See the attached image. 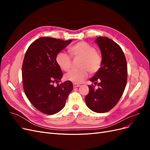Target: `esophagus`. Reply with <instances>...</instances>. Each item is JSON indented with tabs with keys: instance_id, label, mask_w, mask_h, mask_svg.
Wrapping results in <instances>:
<instances>
[{
	"instance_id": "1",
	"label": "esophagus",
	"mask_w": 150,
	"mask_h": 150,
	"mask_svg": "<svg viewBox=\"0 0 150 150\" xmlns=\"http://www.w3.org/2000/svg\"><path fill=\"white\" fill-rule=\"evenodd\" d=\"M80 85L78 84H76V83H73V87L74 88H78V87H79Z\"/></svg>"
}]
</instances>
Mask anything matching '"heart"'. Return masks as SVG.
<instances>
[{
	"mask_svg": "<svg viewBox=\"0 0 150 150\" xmlns=\"http://www.w3.org/2000/svg\"><path fill=\"white\" fill-rule=\"evenodd\" d=\"M72 59H81L78 70H72L65 75V79L74 83L79 84L87 78L89 72L94 74L100 70L103 64V57L96 49L84 41L75 44L69 49ZM57 65L64 71H69L72 66V59L69 54L64 52H59L56 57Z\"/></svg>",
	"mask_w": 150,
	"mask_h": 150,
	"instance_id": "1",
	"label": "heart"
}]
</instances>
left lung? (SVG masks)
Wrapping results in <instances>:
<instances>
[{
	"instance_id": "1",
	"label": "left lung",
	"mask_w": 150,
	"mask_h": 150,
	"mask_svg": "<svg viewBox=\"0 0 150 150\" xmlns=\"http://www.w3.org/2000/svg\"><path fill=\"white\" fill-rule=\"evenodd\" d=\"M101 49L103 64L90 79L89 92L85 98L88 107L96 112H106L114 108L124 93L127 83V63L122 49L111 39L98 37L95 40Z\"/></svg>"
}]
</instances>
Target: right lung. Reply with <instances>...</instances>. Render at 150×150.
I'll use <instances>...</instances> for the list:
<instances>
[{
  "label": "right lung",
  "mask_w": 150,
  "mask_h": 150,
  "mask_svg": "<svg viewBox=\"0 0 150 150\" xmlns=\"http://www.w3.org/2000/svg\"><path fill=\"white\" fill-rule=\"evenodd\" d=\"M71 41L40 38L25 52L22 67L23 88L30 103L44 114L51 115L60 111L73 89L70 81L59 84L62 72L56 61L57 54Z\"/></svg>",
  "instance_id": "1"
}]
</instances>
